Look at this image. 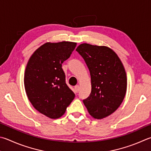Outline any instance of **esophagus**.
I'll return each instance as SVG.
<instances>
[{
  "instance_id": "1",
  "label": "esophagus",
  "mask_w": 151,
  "mask_h": 151,
  "mask_svg": "<svg viewBox=\"0 0 151 151\" xmlns=\"http://www.w3.org/2000/svg\"><path fill=\"white\" fill-rule=\"evenodd\" d=\"M79 90H80V86H78V85H76V86H75V92H78V91H79Z\"/></svg>"
}]
</instances>
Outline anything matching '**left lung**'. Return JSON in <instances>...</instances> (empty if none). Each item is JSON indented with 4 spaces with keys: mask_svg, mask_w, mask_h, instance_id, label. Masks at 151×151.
Returning a JSON list of instances; mask_svg holds the SVG:
<instances>
[{
    "mask_svg": "<svg viewBox=\"0 0 151 151\" xmlns=\"http://www.w3.org/2000/svg\"><path fill=\"white\" fill-rule=\"evenodd\" d=\"M76 51L84 59L91 77V93L83 100L90 116L100 119L121 105L127 90V75L117 55L106 46L82 43Z\"/></svg>",
    "mask_w": 151,
    "mask_h": 151,
    "instance_id": "8db88e82",
    "label": "left lung"
}]
</instances>
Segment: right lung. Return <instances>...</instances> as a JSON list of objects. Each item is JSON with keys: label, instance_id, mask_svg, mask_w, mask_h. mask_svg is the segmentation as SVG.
<instances>
[{"label": "right lung", "instance_id": "add662e5", "mask_svg": "<svg viewBox=\"0 0 151 151\" xmlns=\"http://www.w3.org/2000/svg\"><path fill=\"white\" fill-rule=\"evenodd\" d=\"M76 45L70 42L45 43L27 63L24 80L27 96L35 109L49 118L61 117L75 98L66 84L62 63Z\"/></svg>", "mask_w": 151, "mask_h": 151}]
</instances>
